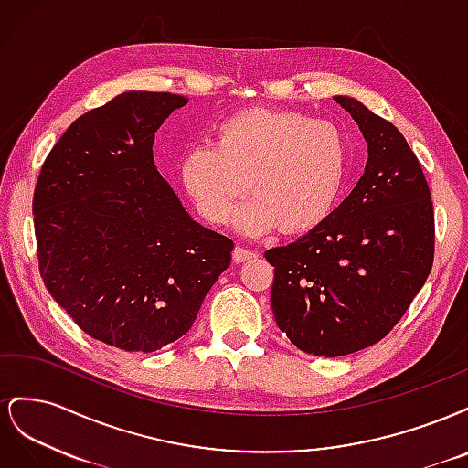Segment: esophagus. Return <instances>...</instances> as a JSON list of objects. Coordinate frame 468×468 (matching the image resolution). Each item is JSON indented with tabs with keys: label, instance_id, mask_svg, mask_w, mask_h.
Instances as JSON below:
<instances>
[{
	"label": "esophagus",
	"instance_id": "34e87169",
	"mask_svg": "<svg viewBox=\"0 0 468 468\" xmlns=\"http://www.w3.org/2000/svg\"><path fill=\"white\" fill-rule=\"evenodd\" d=\"M258 253L253 250H248V248H242V246H236L234 251H232V258L236 263H242V261H248V260H253L256 258Z\"/></svg>",
	"mask_w": 468,
	"mask_h": 468
}]
</instances>
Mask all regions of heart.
<instances>
[{"label":"heart","instance_id":"obj_1","mask_svg":"<svg viewBox=\"0 0 468 468\" xmlns=\"http://www.w3.org/2000/svg\"><path fill=\"white\" fill-rule=\"evenodd\" d=\"M349 138L337 124L301 112L251 107L217 124L212 144L193 146L179 176L208 222L230 218L250 186L253 199L239 208L242 230L275 229L303 234L334 210L349 169Z\"/></svg>","mask_w":468,"mask_h":468}]
</instances>
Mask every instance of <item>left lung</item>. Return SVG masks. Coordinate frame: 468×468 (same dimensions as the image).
<instances>
[{"label":"left lung","instance_id":"1","mask_svg":"<svg viewBox=\"0 0 468 468\" xmlns=\"http://www.w3.org/2000/svg\"><path fill=\"white\" fill-rule=\"evenodd\" d=\"M334 101L367 140L365 174L316 229L265 251L275 267L279 330L322 357L349 356L388 335L426 282L435 251L431 193L402 133L356 99Z\"/></svg>","mask_w":468,"mask_h":468}]
</instances>
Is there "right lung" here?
I'll return each instance as SVG.
<instances>
[{
  "mask_svg": "<svg viewBox=\"0 0 468 468\" xmlns=\"http://www.w3.org/2000/svg\"><path fill=\"white\" fill-rule=\"evenodd\" d=\"M186 97L121 93L54 144L33 197L40 277L80 328L152 353L191 330L234 242L195 222L154 164V134Z\"/></svg>",
  "mask_w": 468,
  "mask_h": 468,
  "instance_id": "right-lung-1",
  "label": "right lung"
}]
</instances>
